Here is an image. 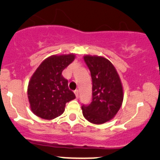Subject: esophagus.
I'll use <instances>...</instances> for the list:
<instances>
[{
  "instance_id": "esophagus-1",
  "label": "esophagus",
  "mask_w": 160,
  "mask_h": 160,
  "mask_svg": "<svg viewBox=\"0 0 160 160\" xmlns=\"http://www.w3.org/2000/svg\"><path fill=\"white\" fill-rule=\"evenodd\" d=\"M74 93H75V95H76V98H78V97H79V90H76L75 91H74Z\"/></svg>"
}]
</instances>
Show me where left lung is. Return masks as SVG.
<instances>
[{"label":"left lung","mask_w":160,"mask_h":160,"mask_svg":"<svg viewBox=\"0 0 160 160\" xmlns=\"http://www.w3.org/2000/svg\"><path fill=\"white\" fill-rule=\"evenodd\" d=\"M93 83L92 101L82 106L83 115L90 123L101 125L114 118L123 102V87L115 67L106 58L83 56Z\"/></svg>","instance_id":"obj_1"}]
</instances>
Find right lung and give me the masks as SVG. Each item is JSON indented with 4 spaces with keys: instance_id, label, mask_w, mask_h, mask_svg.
Masks as SVG:
<instances>
[{
    "instance_id": "1",
    "label": "right lung",
    "mask_w": 160,
    "mask_h": 160,
    "mask_svg": "<svg viewBox=\"0 0 160 160\" xmlns=\"http://www.w3.org/2000/svg\"><path fill=\"white\" fill-rule=\"evenodd\" d=\"M75 54L53 55L42 62L31 77L28 86L30 108L38 117L52 120L65 111L66 104L75 99L68 88L62 70L75 59Z\"/></svg>"
}]
</instances>
